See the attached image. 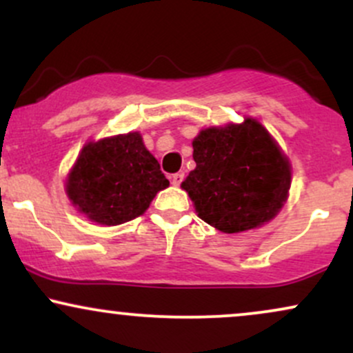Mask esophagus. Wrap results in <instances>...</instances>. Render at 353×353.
I'll list each match as a JSON object with an SVG mask.
<instances>
[{"label": "esophagus", "mask_w": 353, "mask_h": 353, "mask_svg": "<svg viewBox=\"0 0 353 353\" xmlns=\"http://www.w3.org/2000/svg\"><path fill=\"white\" fill-rule=\"evenodd\" d=\"M184 181V172H176V174H172L171 176V182H172V185H181V182Z\"/></svg>", "instance_id": "34e87169"}]
</instances>
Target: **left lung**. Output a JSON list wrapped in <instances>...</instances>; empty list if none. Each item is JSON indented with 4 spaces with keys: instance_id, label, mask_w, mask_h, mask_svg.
I'll list each match as a JSON object with an SVG mask.
<instances>
[{
    "instance_id": "8db88e82",
    "label": "left lung",
    "mask_w": 353,
    "mask_h": 353,
    "mask_svg": "<svg viewBox=\"0 0 353 353\" xmlns=\"http://www.w3.org/2000/svg\"><path fill=\"white\" fill-rule=\"evenodd\" d=\"M196 169L181 188L197 216L225 234L277 216L290 189V163L259 121L202 129L192 141Z\"/></svg>"
}]
</instances>
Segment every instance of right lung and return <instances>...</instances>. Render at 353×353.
<instances>
[{
    "instance_id": "add662e5",
    "label": "right lung",
    "mask_w": 353,
    "mask_h": 353,
    "mask_svg": "<svg viewBox=\"0 0 353 353\" xmlns=\"http://www.w3.org/2000/svg\"><path fill=\"white\" fill-rule=\"evenodd\" d=\"M169 181L139 132L84 144L68 174L66 194L74 208L101 225L143 216Z\"/></svg>"
}]
</instances>
